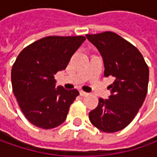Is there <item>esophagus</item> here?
<instances>
[{
  "mask_svg": "<svg viewBox=\"0 0 157 157\" xmlns=\"http://www.w3.org/2000/svg\"><path fill=\"white\" fill-rule=\"evenodd\" d=\"M79 94H80V95H81V96H86V95H87V93H86V92H84V91H80V92H79Z\"/></svg>",
  "mask_w": 157,
  "mask_h": 157,
  "instance_id": "esophagus-1",
  "label": "esophagus"
}]
</instances>
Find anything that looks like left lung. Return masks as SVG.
Returning <instances> with one entry per match:
<instances>
[{"label": "left lung", "mask_w": 157, "mask_h": 157, "mask_svg": "<svg viewBox=\"0 0 157 157\" xmlns=\"http://www.w3.org/2000/svg\"><path fill=\"white\" fill-rule=\"evenodd\" d=\"M104 61V76L113 77L108 100L99 99L89 119L98 129L113 133L125 128L134 120L148 92V71L142 53L136 46L114 32L86 35Z\"/></svg>", "instance_id": "8db88e82"}]
</instances>
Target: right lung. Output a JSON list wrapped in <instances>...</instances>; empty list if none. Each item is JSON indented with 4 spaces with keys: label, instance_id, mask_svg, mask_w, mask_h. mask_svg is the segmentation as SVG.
Here are the masks:
<instances>
[{
    "label": "right lung",
    "instance_id": "1",
    "mask_svg": "<svg viewBox=\"0 0 157 157\" xmlns=\"http://www.w3.org/2000/svg\"><path fill=\"white\" fill-rule=\"evenodd\" d=\"M86 40L83 36H51L25 47L13 64V93L27 120L40 128H57L65 121L78 90L55 87L54 75L66 68Z\"/></svg>",
    "mask_w": 157,
    "mask_h": 157
}]
</instances>
